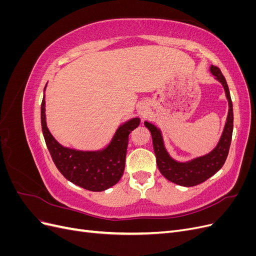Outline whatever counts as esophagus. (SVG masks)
Wrapping results in <instances>:
<instances>
[{
    "instance_id": "obj_1",
    "label": "esophagus",
    "mask_w": 256,
    "mask_h": 256,
    "mask_svg": "<svg viewBox=\"0 0 256 256\" xmlns=\"http://www.w3.org/2000/svg\"><path fill=\"white\" fill-rule=\"evenodd\" d=\"M140 113H141V115H143V116H145L146 114H147V108L146 106H141L140 108Z\"/></svg>"
}]
</instances>
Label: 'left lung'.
I'll return each mask as SVG.
<instances>
[{"instance_id":"obj_1","label":"left lung","mask_w":256,"mask_h":256,"mask_svg":"<svg viewBox=\"0 0 256 256\" xmlns=\"http://www.w3.org/2000/svg\"><path fill=\"white\" fill-rule=\"evenodd\" d=\"M210 72L223 85L230 106L226 127H224L218 145H216L212 152L205 154L203 157H198L188 162H177L171 158V156L166 152L164 144V138H162L161 136V131L156 126H154L152 124L148 122H144L145 127L148 128L152 134L154 152V154H156L157 166L160 173L170 182L180 186H184V187H193V186L202 184L207 180L209 177H212L214 174L218 172L228 158L232 142L234 114L233 104H232L228 83L221 70L216 66H210Z\"/></svg>"}]
</instances>
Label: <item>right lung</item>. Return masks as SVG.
I'll return each mask as SVG.
<instances>
[{
	"label": "right lung",
	"instance_id": "obj_1",
	"mask_svg": "<svg viewBox=\"0 0 256 256\" xmlns=\"http://www.w3.org/2000/svg\"><path fill=\"white\" fill-rule=\"evenodd\" d=\"M44 97L42 102V128L54 164L66 180L90 191H104L118 184L125 170L129 134L140 125L132 118L120 126L111 143L98 152H82L62 146L52 136L46 122Z\"/></svg>",
	"mask_w": 256,
	"mask_h": 256
}]
</instances>
